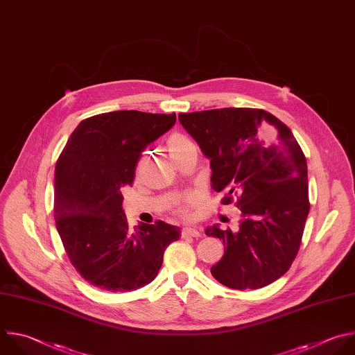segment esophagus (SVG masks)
I'll use <instances>...</instances> for the list:
<instances>
[{
    "label": "esophagus",
    "instance_id": "obj_1",
    "mask_svg": "<svg viewBox=\"0 0 355 355\" xmlns=\"http://www.w3.org/2000/svg\"><path fill=\"white\" fill-rule=\"evenodd\" d=\"M200 231L195 227H184L181 230V237L182 239H188V237H200Z\"/></svg>",
    "mask_w": 355,
    "mask_h": 355
}]
</instances>
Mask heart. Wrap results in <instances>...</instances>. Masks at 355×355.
Listing matches in <instances>:
<instances>
[{
	"label": "heart",
	"mask_w": 355,
	"mask_h": 355,
	"mask_svg": "<svg viewBox=\"0 0 355 355\" xmlns=\"http://www.w3.org/2000/svg\"><path fill=\"white\" fill-rule=\"evenodd\" d=\"M191 141L187 139L185 137L180 135V134H174L170 137L168 142H167V146H168V150L171 155L177 153L178 150L184 149L187 145H189ZM196 202V196L195 195H187V196H182L180 198L177 202H175V211L182 216V217H187L191 214L192 211V206L195 205Z\"/></svg>",
	"instance_id": "obj_1"
}]
</instances>
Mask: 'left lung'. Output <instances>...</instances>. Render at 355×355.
<instances>
[{"instance_id":"obj_1","label":"left lung","mask_w":355,"mask_h":355,"mask_svg":"<svg viewBox=\"0 0 355 355\" xmlns=\"http://www.w3.org/2000/svg\"><path fill=\"white\" fill-rule=\"evenodd\" d=\"M184 130L210 160L211 188L221 203L237 196L243 218L232 232L217 224L206 235L223 240L213 277L234 290H257L280 279L300 250L309 213L308 170L294 135L259 108H216L180 114Z\"/></svg>"}]
</instances>
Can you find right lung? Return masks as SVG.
Wrapping results in <instances>:
<instances>
[{
    "mask_svg": "<svg viewBox=\"0 0 355 355\" xmlns=\"http://www.w3.org/2000/svg\"><path fill=\"white\" fill-rule=\"evenodd\" d=\"M175 112L120 110L93 115L71 134L54 173L57 231L76 272L105 291L138 290L157 276L180 228L157 220L130 228L123 188L145 148L175 124Z\"/></svg>",
    "mask_w": 355,
    "mask_h": 355,
    "instance_id": "1",
    "label": "right lung"
}]
</instances>
